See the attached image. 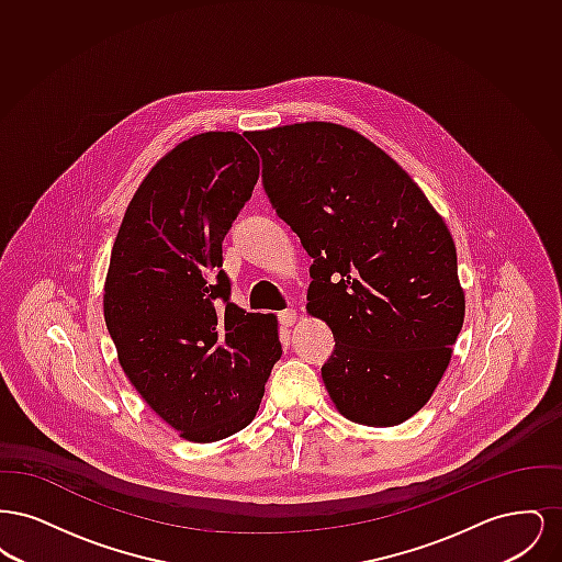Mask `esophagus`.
<instances>
[{
    "label": "esophagus",
    "mask_w": 562,
    "mask_h": 562,
    "mask_svg": "<svg viewBox=\"0 0 562 562\" xmlns=\"http://www.w3.org/2000/svg\"><path fill=\"white\" fill-rule=\"evenodd\" d=\"M278 318H280L282 326L289 328V326H293L294 322H296V312L294 310H284V312H280Z\"/></svg>",
    "instance_id": "1"
}]
</instances>
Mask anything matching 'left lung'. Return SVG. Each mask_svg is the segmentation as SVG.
I'll return each instance as SVG.
<instances>
[{
  "instance_id": "left-lung-1",
  "label": "left lung",
  "mask_w": 562,
  "mask_h": 562,
  "mask_svg": "<svg viewBox=\"0 0 562 562\" xmlns=\"http://www.w3.org/2000/svg\"><path fill=\"white\" fill-rule=\"evenodd\" d=\"M263 188L314 259L307 314L335 351L322 379L353 424L390 428L426 406L465 316L457 252L426 193L373 140L333 122L252 133Z\"/></svg>"
}]
</instances>
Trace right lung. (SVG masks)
Instances as JSON below:
<instances>
[{
    "mask_svg": "<svg viewBox=\"0 0 562 562\" xmlns=\"http://www.w3.org/2000/svg\"><path fill=\"white\" fill-rule=\"evenodd\" d=\"M257 179L241 134H195L147 172L113 241L103 310L120 367L189 442L246 428L282 356L276 316L232 303L221 269Z\"/></svg>",
    "mask_w": 562,
    "mask_h": 562,
    "instance_id": "obj_1",
    "label": "right lung"
}]
</instances>
